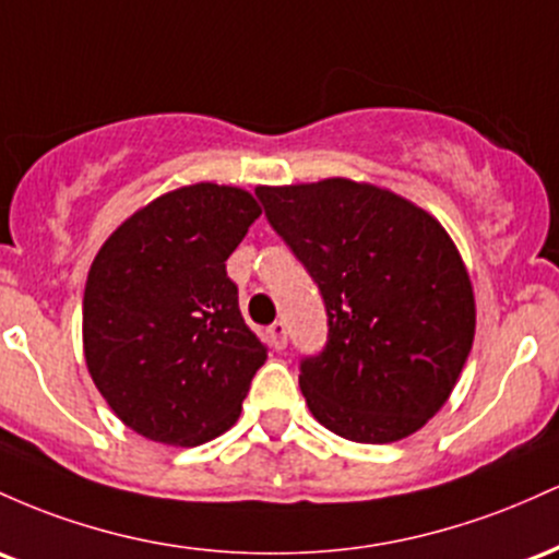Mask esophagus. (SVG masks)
<instances>
[{
    "label": "esophagus",
    "instance_id": "obj_1",
    "mask_svg": "<svg viewBox=\"0 0 559 559\" xmlns=\"http://www.w3.org/2000/svg\"><path fill=\"white\" fill-rule=\"evenodd\" d=\"M269 332V341H272V346L277 348V350H282L287 346V328L282 322H274L272 328L266 330Z\"/></svg>",
    "mask_w": 559,
    "mask_h": 559
}]
</instances>
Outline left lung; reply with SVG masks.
<instances>
[{
	"mask_svg": "<svg viewBox=\"0 0 559 559\" xmlns=\"http://www.w3.org/2000/svg\"><path fill=\"white\" fill-rule=\"evenodd\" d=\"M255 195L328 309V346L298 374L311 415L356 443L417 432L449 401L475 337L473 282L449 231L369 181L332 177Z\"/></svg>",
	"mask_w": 559,
	"mask_h": 559,
	"instance_id": "obj_1",
	"label": "left lung"
}]
</instances>
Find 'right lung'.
Segmentation results:
<instances>
[{
    "label": "right lung",
    "instance_id": "1",
    "mask_svg": "<svg viewBox=\"0 0 559 559\" xmlns=\"http://www.w3.org/2000/svg\"><path fill=\"white\" fill-rule=\"evenodd\" d=\"M259 216L248 190L198 181L131 213L94 255L86 369L150 441L200 447L240 417L266 346L242 319L227 259Z\"/></svg>",
    "mask_w": 559,
    "mask_h": 559
}]
</instances>
